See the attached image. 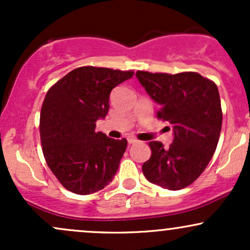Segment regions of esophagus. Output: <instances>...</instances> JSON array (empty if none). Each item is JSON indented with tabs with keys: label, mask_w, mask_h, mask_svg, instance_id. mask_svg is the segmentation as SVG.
Wrapping results in <instances>:
<instances>
[{
	"label": "esophagus",
	"mask_w": 250,
	"mask_h": 250,
	"mask_svg": "<svg viewBox=\"0 0 250 250\" xmlns=\"http://www.w3.org/2000/svg\"><path fill=\"white\" fill-rule=\"evenodd\" d=\"M137 142V139L135 136H129L128 137V143L129 145H134V143Z\"/></svg>",
	"instance_id": "esophagus-1"
}]
</instances>
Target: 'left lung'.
<instances>
[{"label": "left lung", "mask_w": 250, "mask_h": 250, "mask_svg": "<svg viewBox=\"0 0 250 250\" xmlns=\"http://www.w3.org/2000/svg\"><path fill=\"white\" fill-rule=\"evenodd\" d=\"M136 76L161 109L157 119L174 125V141L168 148L149 142L151 156L142 166L149 182L179 190L203 173L216 150L222 127L217 85L195 71L177 74L139 70Z\"/></svg>", "instance_id": "obj_1"}]
</instances>
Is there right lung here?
Here are the masks:
<instances>
[{
  "label": "right lung",
  "mask_w": 250,
  "mask_h": 250,
  "mask_svg": "<svg viewBox=\"0 0 250 250\" xmlns=\"http://www.w3.org/2000/svg\"><path fill=\"white\" fill-rule=\"evenodd\" d=\"M133 75V70L85 65L47 91L40 117L42 151L67 190L96 193L116 174L128 142L95 131L96 121L107 115L111 89Z\"/></svg>",
  "instance_id": "obj_1"
}]
</instances>
